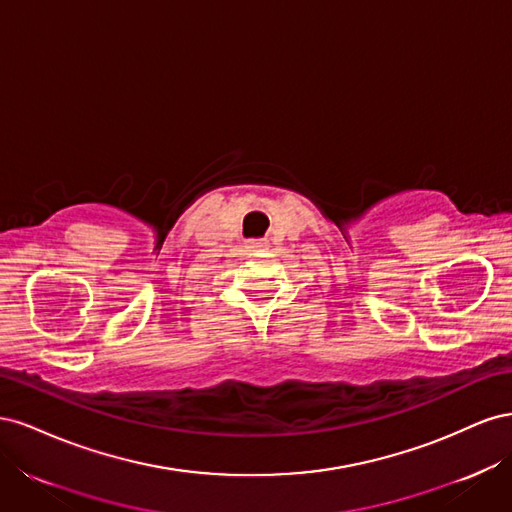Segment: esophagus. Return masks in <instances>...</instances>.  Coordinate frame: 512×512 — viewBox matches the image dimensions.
<instances>
[{
    "instance_id": "34e87169",
    "label": "esophagus",
    "mask_w": 512,
    "mask_h": 512,
    "mask_svg": "<svg viewBox=\"0 0 512 512\" xmlns=\"http://www.w3.org/2000/svg\"><path fill=\"white\" fill-rule=\"evenodd\" d=\"M267 241L265 239H250L245 243V247H250V250H256V247H265Z\"/></svg>"
}]
</instances>
